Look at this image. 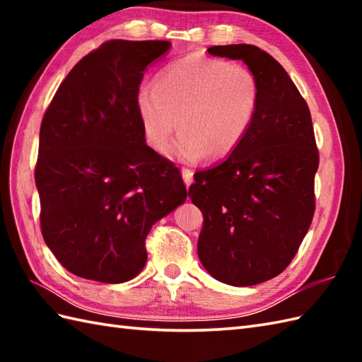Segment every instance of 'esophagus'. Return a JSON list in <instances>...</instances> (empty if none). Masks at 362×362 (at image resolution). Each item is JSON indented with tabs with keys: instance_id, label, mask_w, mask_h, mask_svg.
Wrapping results in <instances>:
<instances>
[{
	"instance_id": "esophagus-1",
	"label": "esophagus",
	"mask_w": 362,
	"mask_h": 362,
	"mask_svg": "<svg viewBox=\"0 0 362 362\" xmlns=\"http://www.w3.org/2000/svg\"><path fill=\"white\" fill-rule=\"evenodd\" d=\"M182 177H183V182H185L187 188H189L191 183H193V171H191V169H188V168H183L182 169Z\"/></svg>"
}]
</instances>
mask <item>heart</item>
Masks as SVG:
<instances>
[{
    "label": "heart",
    "instance_id": "heart-1",
    "mask_svg": "<svg viewBox=\"0 0 362 362\" xmlns=\"http://www.w3.org/2000/svg\"><path fill=\"white\" fill-rule=\"evenodd\" d=\"M259 86L249 68L226 60L188 56L161 70L157 86L136 93V112L146 141L157 152L168 149L180 127L173 153L196 161L232 153L257 117Z\"/></svg>",
    "mask_w": 362,
    "mask_h": 362
}]
</instances>
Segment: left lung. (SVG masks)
Here are the masks:
<instances>
[{
	"mask_svg": "<svg viewBox=\"0 0 362 362\" xmlns=\"http://www.w3.org/2000/svg\"><path fill=\"white\" fill-rule=\"evenodd\" d=\"M209 52L249 66L259 104L243 143L194 174L188 194L204 214L197 255L218 281L253 286L281 274L308 232L319 152L308 105L271 54L253 45Z\"/></svg>",
	"mask_w": 362,
	"mask_h": 362,
	"instance_id": "8db88e82",
	"label": "left lung"
}]
</instances>
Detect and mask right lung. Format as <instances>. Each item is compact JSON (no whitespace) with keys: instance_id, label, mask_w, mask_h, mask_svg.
<instances>
[{"instance_id":"right-lung-1","label":"right lung","mask_w":362,"mask_h":362,"mask_svg":"<svg viewBox=\"0 0 362 362\" xmlns=\"http://www.w3.org/2000/svg\"><path fill=\"white\" fill-rule=\"evenodd\" d=\"M165 40H110L74 65L45 112L35 185L43 240L81 279L124 283L146 236L188 196L179 168L146 144L136 93Z\"/></svg>"}]
</instances>
